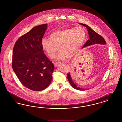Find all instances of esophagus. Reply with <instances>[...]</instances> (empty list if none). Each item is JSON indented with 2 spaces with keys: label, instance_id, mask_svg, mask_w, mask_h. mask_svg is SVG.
Here are the masks:
<instances>
[{
  "label": "esophagus",
  "instance_id": "1",
  "mask_svg": "<svg viewBox=\"0 0 122 122\" xmlns=\"http://www.w3.org/2000/svg\"><path fill=\"white\" fill-rule=\"evenodd\" d=\"M54 65L55 66H56L57 65H58V64H59V62H56V63H54Z\"/></svg>",
  "mask_w": 122,
  "mask_h": 122
}]
</instances>
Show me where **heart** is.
Returning <instances> with one entry per match:
<instances>
[{
    "label": "heart",
    "instance_id": "obj_1",
    "mask_svg": "<svg viewBox=\"0 0 122 122\" xmlns=\"http://www.w3.org/2000/svg\"><path fill=\"white\" fill-rule=\"evenodd\" d=\"M86 33L84 29L78 26L56 30L50 35V39L44 38L41 46L47 55L54 58L59 47L61 51L57 57L58 60H66L74 57L79 52L86 39Z\"/></svg>",
    "mask_w": 122,
    "mask_h": 122
}]
</instances>
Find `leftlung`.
Returning <instances> with one entry per match:
<instances>
[{
	"label": "left lung",
	"instance_id": "1",
	"mask_svg": "<svg viewBox=\"0 0 122 122\" xmlns=\"http://www.w3.org/2000/svg\"><path fill=\"white\" fill-rule=\"evenodd\" d=\"M81 25H84L87 28V30L88 31V34L89 36L90 39L85 43V44L83 45L82 47H85L86 46H89L90 45H92L95 44H106V42L103 38V37L95 32L94 30L92 29L90 26L84 24L80 23ZM67 78L69 81L71 86L74 88L80 90V91H85L86 90V89L84 88H81L78 87L76 84L72 81L71 79L70 72L67 74Z\"/></svg>",
	"mask_w": 122,
	"mask_h": 122
}]
</instances>
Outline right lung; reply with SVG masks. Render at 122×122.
Masks as SVG:
<instances>
[{"label": "right lung", "instance_id": "add662e5", "mask_svg": "<svg viewBox=\"0 0 122 122\" xmlns=\"http://www.w3.org/2000/svg\"><path fill=\"white\" fill-rule=\"evenodd\" d=\"M46 26V24L37 25L21 36L13 50L12 66L15 73L24 86L36 92L48 86L54 69L41 46Z\"/></svg>", "mask_w": 122, "mask_h": 122}]
</instances>
